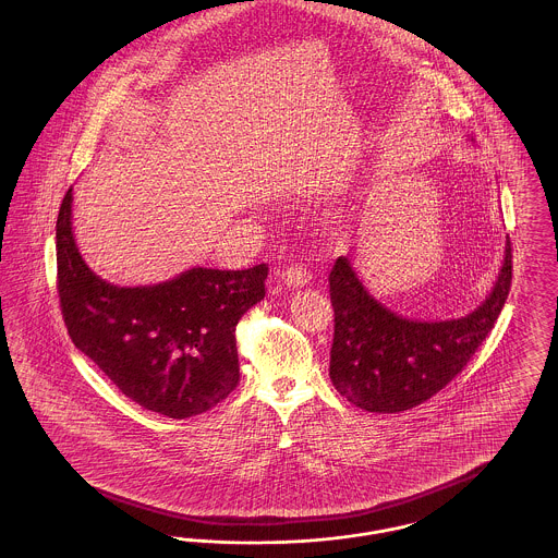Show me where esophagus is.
I'll use <instances>...</instances> for the list:
<instances>
[{"label":"esophagus","mask_w":558,"mask_h":558,"mask_svg":"<svg viewBox=\"0 0 558 558\" xmlns=\"http://www.w3.org/2000/svg\"><path fill=\"white\" fill-rule=\"evenodd\" d=\"M312 274L310 269H305L303 266H291L287 267L282 274H280V280L287 284V287H305L310 282Z\"/></svg>","instance_id":"34e87169"}]
</instances>
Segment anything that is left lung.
<instances>
[{"mask_svg": "<svg viewBox=\"0 0 558 558\" xmlns=\"http://www.w3.org/2000/svg\"><path fill=\"white\" fill-rule=\"evenodd\" d=\"M512 280V248L489 296L464 318L418 322L378 303L347 257L332 267L330 301L335 339L330 380L335 389L368 412H403L441 391L475 355L505 307Z\"/></svg>", "mask_w": 558, "mask_h": 558, "instance_id": "left-lung-1", "label": "left lung"}]
</instances>
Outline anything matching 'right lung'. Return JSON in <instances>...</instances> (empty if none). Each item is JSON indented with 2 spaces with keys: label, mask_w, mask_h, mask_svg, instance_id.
Listing matches in <instances>:
<instances>
[{
  "label": "right lung",
  "mask_w": 558,
  "mask_h": 558,
  "mask_svg": "<svg viewBox=\"0 0 558 558\" xmlns=\"http://www.w3.org/2000/svg\"><path fill=\"white\" fill-rule=\"evenodd\" d=\"M71 192L56 221V284L69 337L144 410L169 418L211 410L239 385L236 324L266 296V264L192 267L153 287L108 284L81 259Z\"/></svg>",
  "instance_id": "obj_1"
}]
</instances>
